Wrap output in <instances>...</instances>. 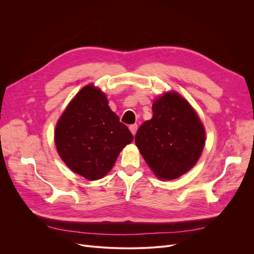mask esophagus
Listing matches in <instances>:
<instances>
[{
	"label": "esophagus",
	"mask_w": 254,
	"mask_h": 254,
	"mask_svg": "<svg viewBox=\"0 0 254 254\" xmlns=\"http://www.w3.org/2000/svg\"><path fill=\"white\" fill-rule=\"evenodd\" d=\"M137 129H138V125H131V126H129V130L131 131L132 135H136Z\"/></svg>",
	"instance_id": "obj_1"
}]
</instances>
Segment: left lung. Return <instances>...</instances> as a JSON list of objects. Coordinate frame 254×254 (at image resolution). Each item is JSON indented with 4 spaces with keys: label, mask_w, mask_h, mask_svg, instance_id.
Instances as JSON below:
<instances>
[{
    "label": "left lung",
    "mask_w": 254,
    "mask_h": 254,
    "mask_svg": "<svg viewBox=\"0 0 254 254\" xmlns=\"http://www.w3.org/2000/svg\"><path fill=\"white\" fill-rule=\"evenodd\" d=\"M152 111V118L137 131L136 146L158 179H177L191 170L202 155L204 125L189 101L175 90L159 95Z\"/></svg>",
    "instance_id": "obj_1"
}]
</instances>
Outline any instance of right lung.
Returning <instances> with one entry per match:
<instances>
[{
  "mask_svg": "<svg viewBox=\"0 0 254 254\" xmlns=\"http://www.w3.org/2000/svg\"><path fill=\"white\" fill-rule=\"evenodd\" d=\"M134 140L110 109L105 92L93 83L80 89L60 116L55 144L71 171L93 181L105 177L126 146Z\"/></svg>",
  "mask_w": 254,
  "mask_h": 254,
  "instance_id": "right-lung-1",
  "label": "right lung"
}]
</instances>
